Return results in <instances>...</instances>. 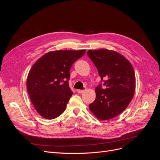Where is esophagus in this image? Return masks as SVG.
<instances>
[{"instance_id":"34e87169","label":"esophagus","mask_w":160,"mask_h":160,"mask_svg":"<svg viewBox=\"0 0 160 160\" xmlns=\"http://www.w3.org/2000/svg\"><path fill=\"white\" fill-rule=\"evenodd\" d=\"M84 91H85V90H81V89H78V90H77V92H78L79 93H83Z\"/></svg>"}]
</instances>
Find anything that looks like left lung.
Instances as JSON below:
<instances>
[{
	"label": "left lung",
	"instance_id": "obj_1",
	"mask_svg": "<svg viewBox=\"0 0 160 160\" xmlns=\"http://www.w3.org/2000/svg\"><path fill=\"white\" fill-rule=\"evenodd\" d=\"M87 54L98 69L101 84L95 88L96 98L89 105L97 118L108 120L127 108L135 89V75L131 62L123 55L106 49L89 50Z\"/></svg>",
	"mask_w": 160,
	"mask_h": 160
}]
</instances>
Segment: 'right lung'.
I'll return each instance as SVG.
<instances>
[{
  "label": "right lung",
  "mask_w": 160,
  "mask_h": 160,
  "mask_svg": "<svg viewBox=\"0 0 160 160\" xmlns=\"http://www.w3.org/2000/svg\"><path fill=\"white\" fill-rule=\"evenodd\" d=\"M86 50L50 51L38 59L28 72L27 89L37 112L47 119L64 112L72 95L69 85L72 65Z\"/></svg>",
  "instance_id": "obj_1"
}]
</instances>
